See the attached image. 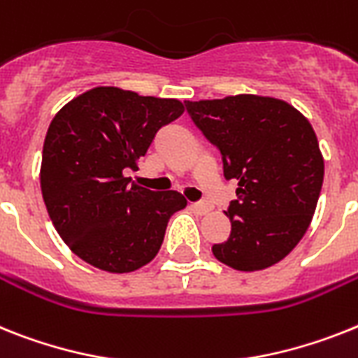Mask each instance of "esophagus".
<instances>
[{"label":"esophagus","instance_id":"esophagus-1","mask_svg":"<svg viewBox=\"0 0 358 358\" xmlns=\"http://www.w3.org/2000/svg\"><path fill=\"white\" fill-rule=\"evenodd\" d=\"M191 209L198 215H207V213L211 211V206L207 202H196V203H191Z\"/></svg>","mask_w":358,"mask_h":358}]
</instances>
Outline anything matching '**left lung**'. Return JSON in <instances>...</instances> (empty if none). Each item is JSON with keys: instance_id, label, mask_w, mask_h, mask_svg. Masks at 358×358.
I'll use <instances>...</instances> for the list:
<instances>
[{"instance_id": "obj_1", "label": "left lung", "mask_w": 358, "mask_h": 358, "mask_svg": "<svg viewBox=\"0 0 358 358\" xmlns=\"http://www.w3.org/2000/svg\"><path fill=\"white\" fill-rule=\"evenodd\" d=\"M185 109L220 151L225 180H238L225 211L231 235L213 255L238 271L280 262L308 231L322 189L324 158L311 123L267 96L185 101Z\"/></svg>"}]
</instances>
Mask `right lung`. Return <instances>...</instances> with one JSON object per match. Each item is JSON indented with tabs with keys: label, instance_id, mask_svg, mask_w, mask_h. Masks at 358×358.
I'll use <instances>...</instances> for the list:
<instances>
[{
	"label": "right lung",
	"instance_id": "obj_1",
	"mask_svg": "<svg viewBox=\"0 0 358 358\" xmlns=\"http://www.w3.org/2000/svg\"><path fill=\"white\" fill-rule=\"evenodd\" d=\"M184 113L171 98L96 87L50 122L41 193L63 242L87 264L129 273L160 251L171 216L187 206L176 191L155 193L125 178L138 171L155 134Z\"/></svg>",
	"mask_w": 358,
	"mask_h": 358
}]
</instances>
